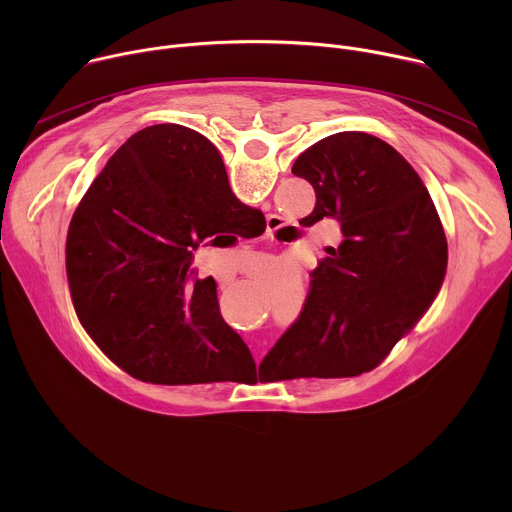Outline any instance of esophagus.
<instances>
[{
  "label": "esophagus",
  "mask_w": 512,
  "mask_h": 512,
  "mask_svg": "<svg viewBox=\"0 0 512 512\" xmlns=\"http://www.w3.org/2000/svg\"><path fill=\"white\" fill-rule=\"evenodd\" d=\"M267 221H269V225H271V229H269V233H275V231H277V229H279V227H281V225H279V218H277V216H269V218H267ZM273 224L276 225L275 228L272 227ZM257 358H259V354H257Z\"/></svg>",
  "instance_id": "1"
}]
</instances>
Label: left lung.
Segmentation results:
<instances>
[{
	"mask_svg": "<svg viewBox=\"0 0 512 512\" xmlns=\"http://www.w3.org/2000/svg\"><path fill=\"white\" fill-rule=\"evenodd\" d=\"M291 172L316 190L308 218H336L344 239L312 271L300 318L263 362L289 371V379L369 373L442 287L448 265L442 221L409 162L369 133L328 135Z\"/></svg>",
	"mask_w": 512,
	"mask_h": 512,
	"instance_id": "left-lung-1",
	"label": "left lung"
}]
</instances>
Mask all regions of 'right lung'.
I'll use <instances>...</instances> for the list:
<instances>
[{
    "instance_id": "obj_1",
    "label": "right lung",
    "mask_w": 512,
    "mask_h": 512,
    "mask_svg": "<svg viewBox=\"0 0 512 512\" xmlns=\"http://www.w3.org/2000/svg\"><path fill=\"white\" fill-rule=\"evenodd\" d=\"M243 212L214 145L162 123L133 133L79 202L66 275L79 320L131 377L156 385L221 381L245 342L225 324L212 277L190 279L198 245ZM243 237V235H241Z\"/></svg>"
}]
</instances>
